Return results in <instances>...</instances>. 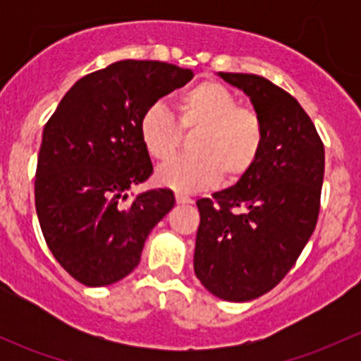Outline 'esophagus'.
<instances>
[{
  "instance_id": "obj_1",
  "label": "esophagus",
  "mask_w": 361,
  "mask_h": 361,
  "mask_svg": "<svg viewBox=\"0 0 361 361\" xmlns=\"http://www.w3.org/2000/svg\"><path fill=\"white\" fill-rule=\"evenodd\" d=\"M176 202H178V204H192L194 201H192L190 197H187V195L176 194Z\"/></svg>"
}]
</instances>
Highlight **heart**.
<instances>
[{
	"label": "heart",
	"instance_id": "1",
	"mask_svg": "<svg viewBox=\"0 0 361 361\" xmlns=\"http://www.w3.org/2000/svg\"><path fill=\"white\" fill-rule=\"evenodd\" d=\"M181 130H197L190 141V157L169 160L157 169L159 185L180 194L214 187L224 178L235 183L250 173L262 154L265 129L260 116L239 101L227 87L202 82L181 94L176 103ZM173 115L154 104L140 120L145 150L155 160H167L180 143Z\"/></svg>",
	"mask_w": 361,
	"mask_h": 361
}]
</instances>
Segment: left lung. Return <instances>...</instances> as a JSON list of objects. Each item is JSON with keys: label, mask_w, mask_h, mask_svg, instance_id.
<instances>
[{"label": "left lung", "mask_w": 361, "mask_h": 361, "mask_svg": "<svg viewBox=\"0 0 361 361\" xmlns=\"http://www.w3.org/2000/svg\"><path fill=\"white\" fill-rule=\"evenodd\" d=\"M216 75L250 97L265 141L246 176L197 201L194 271L214 297L248 302L288 274L314 232L325 148L288 92L257 75Z\"/></svg>", "instance_id": "obj_1"}]
</instances>
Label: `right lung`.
Segmentation results:
<instances>
[{"label":"right lung","instance_id":"1","mask_svg":"<svg viewBox=\"0 0 361 361\" xmlns=\"http://www.w3.org/2000/svg\"><path fill=\"white\" fill-rule=\"evenodd\" d=\"M194 76L159 61H118L80 78L43 129L35 202L56 260L85 286H108L137 267L174 194L127 192L154 173L140 136L143 113Z\"/></svg>","mask_w":361,"mask_h":361}]
</instances>
